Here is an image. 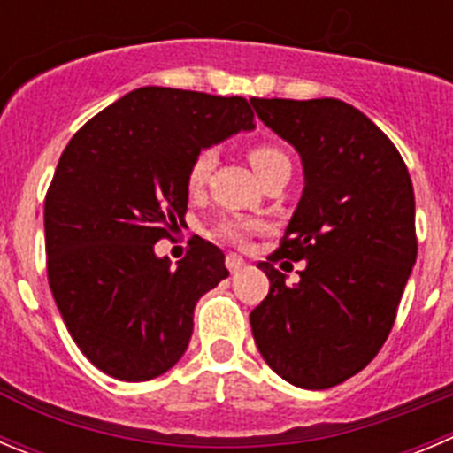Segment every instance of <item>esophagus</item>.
Wrapping results in <instances>:
<instances>
[{
  "label": "esophagus",
  "mask_w": 453,
  "mask_h": 453,
  "mask_svg": "<svg viewBox=\"0 0 453 453\" xmlns=\"http://www.w3.org/2000/svg\"><path fill=\"white\" fill-rule=\"evenodd\" d=\"M226 267H229L231 273H238V272H242L244 267H247V263H244L242 256L229 254V256H226Z\"/></svg>",
  "instance_id": "esophagus-1"
}]
</instances>
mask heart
<instances>
[{
  "instance_id": "obj_1",
  "label": "heart",
  "mask_w": 453,
  "mask_h": 453,
  "mask_svg": "<svg viewBox=\"0 0 453 453\" xmlns=\"http://www.w3.org/2000/svg\"><path fill=\"white\" fill-rule=\"evenodd\" d=\"M249 161H251L254 170L258 173V177H263L267 170L273 168V165L283 164V161H289V159L280 148H276V145L256 143L249 148ZM213 165H215V152L211 150V148H202V150L193 157V161H190L188 165V173H186V188H188L190 193H197V190L204 188ZM258 229L260 226L256 222H249V219H242V218H229V219H222L215 231H218L219 238L229 240V242H235V244H242L249 235L256 234Z\"/></svg>"
}]
</instances>
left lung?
<instances>
[{
  "label": "left lung",
  "mask_w": 453,
  "mask_h": 453,
  "mask_svg": "<svg viewBox=\"0 0 453 453\" xmlns=\"http://www.w3.org/2000/svg\"><path fill=\"white\" fill-rule=\"evenodd\" d=\"M256 114L301 155L305 186L280 247L258 267L269 294L249 314L276 375L321 391L366 368L395 323L416 265V197L384 132L337 98H254ZM306 260L296 286L273 267Z\"/></svg>",
  "instance_id": "1"
}]
</instances>
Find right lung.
Masks as SVG:
<instances>
[{
    "label": "right lung",
    "instance_id": "obj_1",
    "mask_svg": "<svg viewBox=\"0 0 453 453\" xmlns=\"http://www.w3.org/2000/svg\"><path fill=\"white\" fill-rule=\"evenodd\" d=\"M254 127L240 96L141 87L66 143L44 199L49 288L76 346L110 377L152 380L188 348L195 303L229 276L224 254L193 240L170 267L155 244L184 224L193 157Z\"/></svg>",
    "mask_w": 453,
    "mask_h": 453
}]
</instances>
